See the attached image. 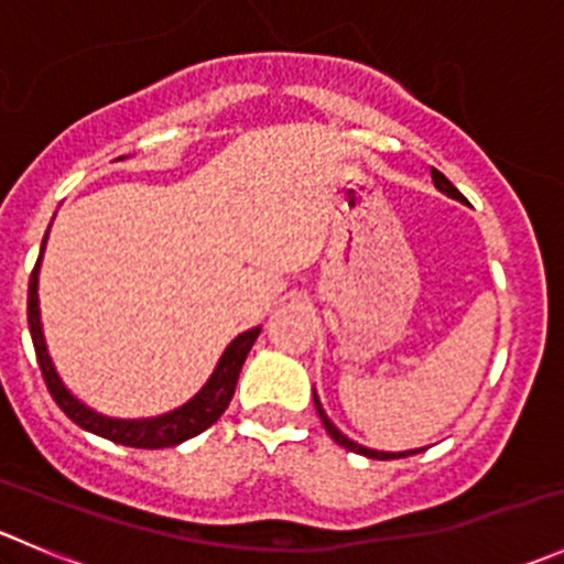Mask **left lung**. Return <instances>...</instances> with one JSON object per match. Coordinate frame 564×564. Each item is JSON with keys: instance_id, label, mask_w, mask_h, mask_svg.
<instances>
[{"instance_id": "left-lung-1", "label": "left lung", "mask_w": 564, "mask_h": 564, "mask_svg": "<svg viewBox=\"0 0 564 564\" xmlns=\"http://www.w3.org/2000/svg\"><path fill=\"white\" fill-rule=\"evenodd\" d=\"M431 180H434V185L440 187L442 193H447V196H451V198H458V202H464V204H466V198L460 196V193H458V187L453 185V182L447 180L445 174H442V172H436V169H431ZM314 406H316L318 417H322V425H324V429H327V434L333 436V440L338 442L340 447H346V451H351V453H360V456H368V458H379V460L403 458V456H412V453H417V451H409V453H379V451H368V447H362V445H357V442H351L349 436H344V434H340L338 429H335L333 423H329V417H327V414H324V409H322V401H318V395H316V392H314Z\"/></svg>"}]
</instances>
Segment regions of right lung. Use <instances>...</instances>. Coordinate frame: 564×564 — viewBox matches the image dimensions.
I'll list each match as a JSON object with an SVG mask.
<instances>
[{"mask_svg": "<svg viewBox=\"0 0 564 564\" xmlns=\"http://www.w3.org/2000/svg\"><path fill=\"white\" fill-rule=\"evenodd\" d=\"M45 240H48V231L43 237V248ZM43 256V250H40ZM40 256L37 264L30 275V297H26V318H30V333H32V344H35V355H37V366L40 373L45 379V388H48L51 398L56 401V406L67 414L76 425L82 429L93 431V434L104 436V440L117 442V445L124 447H144V451H158V447H174L180 442L191 440V436L202 434L207 431L220 414L226 412V406L231 403V395H235L237 379H240L242 362H246L250 346L253 340L259 338L261 327L248 329V333L237 335L235 340L229 344V349L224 351L220 357L218 368L209 377V382L204 384L198 395H193L185 406L174 409V412L163 414V417H152V420H111L104 417V414L93 412V409L84 406L82 401L70 395L65 390V384L59 382L56 377L54 366H51L48 349H45L43 340V329H40V308H37V270H40Z\"/></svg>", "mask_w": 564, "mask_h": 564, "instance_id": "right-lung-1", "label": "right lung"}]
</instances>
